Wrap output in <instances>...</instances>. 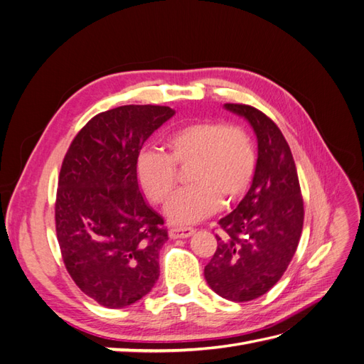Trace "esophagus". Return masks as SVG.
<instances>
[{
    "instance_id": "34e87169",
    "label": "esophagus",
    "mask_w": 364,
    "mask_h": 364,
    "mask_svg": "<svg viewBox=\"0 0 364 364\" xmlns=\"http://www.w3.org/2000/svg\"><path fill=\"white\" fill-rule=\"evenodd\" d=\"M193 234H194L193 228H171L168 230V235L173 240H176V238H188Z\"/></svg>"
}]
</instances>
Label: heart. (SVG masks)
I'll return each mask as SVG.
<instances>
[{
	"label": "heart",
	"instance_id": "heart-1",
	"mask_svg": "<svg viewBox=\"0 0 364 364\" xmlns=\"http://www.w3.org/2000/svg\"><path fill=\"white\" fill-rule=\"evenodd\" d=\"M164 149H146L138 155L136 179L151 203L167 202L179 182V170H190L193 183L167 205L171 223L186 226L213 215L222 202L243 197L257 170V151L249 132L223 121H196L171 130Z\"/></svg>",
	"mask_w": 364,
	"mask_h": 364
}]
</instances>
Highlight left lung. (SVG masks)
<instances>
[{
	"label": "left lung",
	"mask_w": 364,
	"mask_h": 364,
	"mask_svg": "<svg viewBox=\"0 0 364 364\" xmlns=\"http://www.w3.org/2000/svg\"><path fill=\"white\" fill-rule=\"evenodd\" d=\"M245 117L258 138L252 186L232 213L220 218L217 250L205 266V279L218 296L247 302L277 284L299 245L304 199L289 142L259 109L226 103Z\"/></svg>",
	"instance_id": "obj_1"
}]
</instances>
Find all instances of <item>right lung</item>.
<instances>
[{
    "instance_id": "1",
    "label": "right lung",
    "mask_w": 364,
    "mask_h": 364,
    "mask_svg": "<svg viewBox=\"0 0 364 364\" xmlns=\"http://www.w3.org/2000/svg\"><path fill=\"white\" fill-rule=\"evenodd\" d=\"M173 115L158 105L100 112L63 158L54 203L62 259L77 287L106 308L139 301L159 278L168 234L139 191L136 161L146 139Z\"/></svg>"
}]
</instances>
